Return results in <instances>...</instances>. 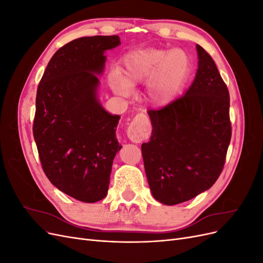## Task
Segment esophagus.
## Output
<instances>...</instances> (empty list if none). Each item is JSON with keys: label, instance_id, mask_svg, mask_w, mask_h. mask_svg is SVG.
<instances>
[{"label": "esophagus", "instance_id": "34e87169", "mask_svg": "<svg viewBox=\"0 0 263 263\" xmlns=\"http://www.w3.org/2000/svg\"><path fill=\"white\" fill-rule=\"evenodd\" d=\"M151 132V125L149 118L145 114H137L133 118L132 123L127 128V137L135 144H139L142 140L149 137Z\"/></svg>", "mask_w": 263, "mask_h": 263}]
</instances>
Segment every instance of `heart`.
Returning <instances> with one entry per match:
<instances>
[{"label":"heart","instance_id":"obj_1","mask_svg":"<svg viewBox=\"0 0 263 263\" xmlns=\"http://www.w3.org/2000/svg\"><path fill=\"white\" fill-rule=\"evenodd\" d=\"M191 72L189 54L180 49L147 48L127 53L123 58L121 76L113 74V90L122 95L130 87L147 82V97L155 105L170 103Z\"/></svg>","mask_w":263,"mask_h":263}]
</instances>
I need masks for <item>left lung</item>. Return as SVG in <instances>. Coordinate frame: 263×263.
<instances>
[{
    "mask_svg": "<svg viewBox=\"0 0 263 263\" xmlns=\"http://www.w3.org/2000/svg\"><path fill=\"white\" fill-rule=\"evenodd\" d=\"M198 69L184 95L149 109V142L141 145L154 197L176 205L209 190L224 168L232 138L229 92L211 55L196 45Z\"/></svg>",
    "mask_w": 263,
    "mask_h": 263,
    "instance_id": "left-lung-1",
    "label": "left lung"
}]
</instances>
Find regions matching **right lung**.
Listing matches in <instances>:
<instances>
[{
	"label": "right lung",
	"mask_w": 263,
	"mask_h": 263,
	"mask_svg": "<svg viewBox=\"0 0 263 263\" xmlns=\"http://www.w3.org/2000/svg\"><path fill=\"white\" fill-rule=\"evenodd\" d=\"M118 45L117 35L68 43L52 55L37 89L33 134L43 170L61 192L85 203L106 196L122 148L115 136L121 116L100 104L97 76L104 52Z\"/></svg>",
	"instance_id": "add662e5"
}]
</instances>
